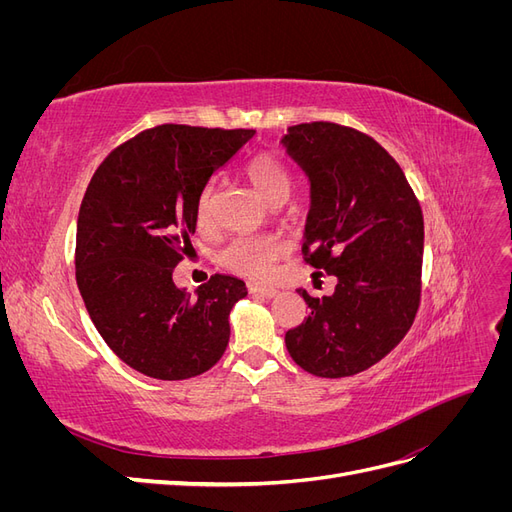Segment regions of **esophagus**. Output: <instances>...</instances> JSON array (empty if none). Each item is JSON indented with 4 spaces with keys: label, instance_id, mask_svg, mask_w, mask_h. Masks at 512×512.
I'll return each instance as SVG.
<instances>
[{
    "label": "esophagus",
    "instance_id": "34e87169",
    "mask_svg": "<svg viewBox=\"0 0 512 512\" xmlns=\"http://www.w3.org/2000/svg\"><path fill=\"white\" fill-rule=\"evenodd\" d=\"M250 290L254 294H258V297H262V299H273V297H277V294H280V290L271 288V286H252Z\"/></svg>",
    "mask_w": 512,
    "mask_h": 512
}]
</instances>
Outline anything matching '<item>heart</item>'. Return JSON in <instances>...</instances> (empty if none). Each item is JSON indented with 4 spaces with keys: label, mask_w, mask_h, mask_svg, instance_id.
<instances>
[{
    "label": "heart",
    "mask_w": 512,
    "mask_h": 512,
    "mask_svg": "<svg viewBox=\"0 0 512 512\" xmlns=\"http://www.w3.org/2000/svg\"><path fill=\"white\" fill-rule=\"evenodd\" d=\"M245 175L252 181L254 188L265 196L269 203H282L292 190V170L288 164L275 156V153L262 151L245 164ZM213 190L205 188L196 203V224L200 228H209L213 222ZM286 252V245L273 235H241L232 239L220 252V262L243 277L262 280L267 277L275 262Z\"/></svg>",
    "instance_id": "1"
}]
</instances>
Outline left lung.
Returning <instances> with one entry per match:
<instances>
[{
    "mask_svg": "<svg viewBox=\"0 0 512 512\" xmlns=\"http://www.w3.org/2000/svg\"><path fill=\"white\" fill-rule=\"evenodd\" d=\"M309 177L303 258L335 275L331 297L299 290L309 316L286 333L292 361L346 378L384 359L421 303L423 211L404 170L374 138L331 121L299 123L282 138Z\"/></svg>",
    "mask_w": 512,
    "mask_h": 512,
    "instance_id": "1",
    "label": "left lung"
}]
</instances>
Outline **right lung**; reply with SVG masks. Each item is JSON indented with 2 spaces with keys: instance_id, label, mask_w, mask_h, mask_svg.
<instances>
[{
  "instance_id": "obj_1",
  "label": "right lung",
  "mask_w": 512,
  "mask_h": 512,
  "mask_svg": "<svg viewBox=\"0 0 512 512\" xmlns=\"http://www.w3.org/2000/svg\"><path fill=\"white\" fill-rule=\"evenodd\" d=\"M252 136L164 123L108 153L87 185L76 284L108 348L149 378L205 374L228 346V314L245 284L215 273L192 297L173 271L192 250L205 185Z\"/></svg>"
}]
</instances>
